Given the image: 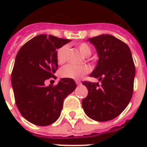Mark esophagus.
Masks as SVG:
<instances>
[{"label": "esophagus", "instance_id": "obj_1", "mask_svg": "<svg viewBox=\"0 0 147 147\" xmlns=\"http://www.w3.org/2000/svg\"><path fill=\"white\" fill-rule=\"evenodd\" d=\"M76 83L77 85H80V84H81V82H80V80H76Z\"/></svg>", "mask_w": 147, "mask_h": 147}]
</instances>
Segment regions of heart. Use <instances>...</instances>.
<instances>
[{
	"mask_svg": "<svg viewBox=\"0 0 147 147\" xmlns=\"http://www.w3.org/2000/svg\"><path fill=\"white\" fill-rule=\"evenodd\" d=\"M78 49L84 57H89L91 54V49L86 43H80L78 45ZM68 51V45H64L57 50V61L58 64H63L67 60V54ZM90 67L86 64L72 65L67 64L61 68L59 71L60 76L62 78H67L71 80H80L83 76L89 73Z\"/></svg>",
	"mask_w": 147,
	"mask_h": 147,
	"instance_id": "heart-1",
	"label": "heart"
}]
</instances>
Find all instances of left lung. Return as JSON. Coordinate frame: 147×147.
Wrapping results in <instances>:
<instances>
[{"instance_id":"8db88e82","label":"left lung","mask_w":147,"mask_h":147,"mask_svg":"<svg viewBox=\"0 0 147 147\" xmlns=\"http://www.w3.org/2000/svg\"><path fill=\"white\" fill-rule=\"evenodd\" d=\"M95 46L98 61L90 74L102 81H84L88 95L83 99L85 113L96 121H108L118 117L131 99L136 67L128 45L110 34L88 38Z\"/></svg>"}]
</instances>
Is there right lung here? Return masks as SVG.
<instances>
[{
  "mask_svg": "<svg viewBox=\"0 0 147 147\" xmlns=\"http://www.w3.org/2000/svg\"><path fill=\"white\" fill-rule=\"evenodd\" d=\"M70 42L50 34H39L26 42L18 52L11 72L15 101L21 115L30 123L46 126L57 120L64 98L76 88L71 79L63 78L57 85L45 86L55 79L57 49Z\"/></svg>",
  "mask_w": 147,
  "mask_h": 147,
  "instance_id": "1",
  "label": "right lung"
}]
</instances>
